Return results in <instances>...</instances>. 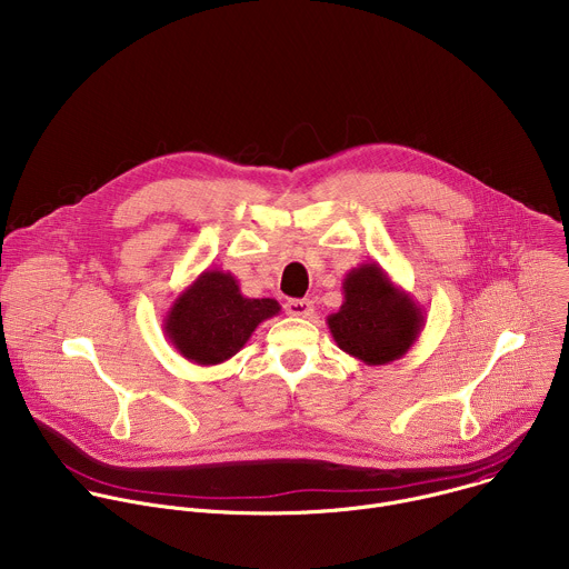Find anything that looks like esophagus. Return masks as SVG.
I'll return each mask as SVG.
<instances>
[{"label": "esophagus", "instance_id": "esophagus-1", "mask_svg": "<svg viewBox=\"0 0 569 569\" xmlns=\"http://www.w3.org/2000/svg\"><path fill=\"white\" fill-rule=\"evenodd\" d=\"M315 310L310 299H290L286 301V312L292 317H310Z\"/></svg>", "mask_w": 569, "mask_h": 569}]
</instances>
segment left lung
Listing matches in <instances>:
<instances>
[{
	"mask_svg": "<svg viewBox=\"0 0 569 569\" xmlns=\"http://www.w3.org/2000/svg\"><path fill=\"white\" fill-rule=\"evenodd\" d=\"M345 301L327 317L336 345L378 367L408 353L426 329V310L376 263H360L342 281Z\"/></svg>",
	"mask_w": 569,
	"mask_h": 569,
	"instance_id": "obj_1",
	"label": "left lung"
}]
</instances>
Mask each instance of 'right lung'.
Here are the masks:
<instances>
[{
	"mask_svg": "<svg viewBox=\"0 0 569 569\" xmlns=\"http://www.w3.org/2000/svg\"><path fill=\"white\" fill-rule=\"evenodd\" d=\"M277 299L246 297L231 272L204 270L164 315V333L182 358L213 367L248 345L261 321L279 315Z\"/></svg>",
	"mask_w": 569,
	"mask_h": 569,
	"instance_id": "add662e5",
	"label": "right lung"
}]
</instances>
